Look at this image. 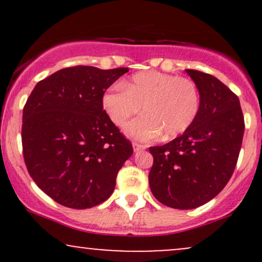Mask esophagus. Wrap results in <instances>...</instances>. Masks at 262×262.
Masks as SVG:
<instances>
[{"instance_id": "34e87169", "label": "esophagus", "mask_w": 262, "mask_h": 262, "mask_svg": "<svg viewBox=\"0 0 262 262\" xmlns=\"http://www.w3.org/2000/svg\"><path fill=\"white\" fill-rule=\"evenodd\" d=\"M145 149V146L141 145V144H138V143H133V150L135 152L137 151H140V150H144Z\"/></svg>"}]
</instances>
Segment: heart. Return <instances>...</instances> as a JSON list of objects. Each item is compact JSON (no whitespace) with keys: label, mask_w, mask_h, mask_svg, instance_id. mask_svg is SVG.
Returning a JSON list of instances; mask_svg holds the SVG:
<instances>
[{"label":"heart","mask_w":262,"mask_h":262,"mask_svg":"<svg viewBox=\"0 0 262 262\" xmlns=\"http://www.w3.org/2000/svg\"><path fill=\"white\" fill-rule=\"evenodd\" d=\"M102 106L114 124L122 127L143 107L144 114L125 127L134 140L150 141L164 133L173 138L191 127L200 110V92L187 77L141 71L103 93Z\"/></svg>","instance_id":"obj_1"}]
</instances>
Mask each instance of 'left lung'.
<instances>
[{"label":"left lung","instance_id":"obj_1","mask_svg":"<svg viewBox=\"0 0 262 262\" xmlns=\"http://www.w3.org/2000/svg\"><path fill=\"white\" fill-rule=\"evenodd\" d=\"M200 92V110L182 135L149 148V185L159 202L193 209L213 200L233 175L244 135L237 96L209 74L186 70Z\"/></svg>","mask_w":262,"mask_h":262}]
</instances>
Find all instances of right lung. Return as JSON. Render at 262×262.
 Masks as SVG:
<instances>
[{
  "label": "right lung",
  "instance_id": "obj_1",
  "mask_svg": "<svg viewBox=\"0 0 262 262\" xmlns=\"http://www.w3.org/2000/svg\"><path fill=\"white\" fill-rule=\"evenodd\" d=\"M128 68L73 66L39 81L23 108L22 146L29 175L61 206L86 209L113 193L133 154L132 143L102 106Z\"/></svg>",
  "mask_w": 262,
  "mask_h": 262
}]
</instances>
